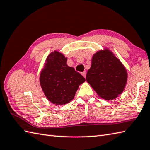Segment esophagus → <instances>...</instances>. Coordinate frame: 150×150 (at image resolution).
Returning <instances> with one entry per match:
<instances>
[{"instance_id":"1","label":"esophagus","mask_w":150,"mask_h":150,"mask_svg":"<svg viewBox=\"0 0 150 150\" xmlns=\"http://www.w3.org/2000/svg\"><path fill=\"white\" fill-rule=\"evenodd\" d=\"M81 74L84 76V77L85 78L86 77V72L85 71H84V72H81Z\"/></svg>"}]
</instances>
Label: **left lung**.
Returning a JSON list of instances; mask_svg holds the SVG:
<instances>
[{"instance_id": "obj_1", "label": "left lung", "mask_w": 150, "mask_h": 150, "mask_svg": "<svg viewBox=\"0 0 150 150\" xmlns=\"http://www.w3.org/2000/svg\"><path fill=\"white\" fill-rule=\"evenodd\" d=\"M86 79L101 98L110 100L122 92L127 72L121 62L110 51L105 50L93 56Z\"/></svg>"}]
</instances>
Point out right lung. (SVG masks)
Here are the masks:
<instances>
[{
    "label": "right lung",
    "instance_id": "obj_1",
    "mask_svg": "<svg viewBox=\"0 0 150 150\" xmlns=\"http://www.w3.org/2000/svg\"><path fill=\"white\" fill-rule=\"evenodd\" d=\"M67 58L54 51L50 54L42 70L40 82L46 97L55 105H64L72 100L85 78L67 65Z\"/></svg>",
    "mask_w": 150,
    "mask_h": 150
}]
</instances>
